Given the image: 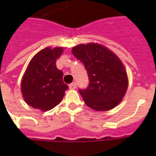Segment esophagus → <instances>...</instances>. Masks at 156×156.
<instances>
[{
	"mask_svg": "<svg viewBox=\"0 0 156 156\" xmlns=\"http://www.w3.org/2000/svg\"><path fill=\"white\" fill-rule=\"evenodd\" d=\"M76 88H77V85H76L75 83H73L71 84H69V88L70 89H75Z\"/></svg>",
	"mask_w": 156,
	"mask_h": 156,
	"instance_id": "1",
	"label": "esophagus"
}]
</instances>
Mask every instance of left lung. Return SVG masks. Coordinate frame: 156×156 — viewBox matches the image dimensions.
<instances>
[{
  "label": "left lung",
  "mask_w": 156,
  "mask_h": 156,
  "mask_svg": "<svg viewBox=\"0 0 156 156\" xmlns=\"http://www.w3.org/2000/svg\"><path fill=\"white\" fill-rule=\"evenodd\" d=\"M72 53L88 72L89 85L79 90L86 105L97 111L115 108L129 85L127 72L120 58L110 49L95 42L77 45L72 48Z\"/></svg>",
  "instance_id": "left-lung-1"
}]
</instances>
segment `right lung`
<instances>
[{"mask_svg": "<svg viewBox=\"0 0 156 156\" xmlns=\"http://www.w3.org/2000/svg\"><path fill=\"white\" fill-rule=\"evenodd\" d=\"M63 48L41 49L31 59L21 82L24 101L32 108L48 111L60 104L68 86L62 80L63 73L56 62Z\"/></svg>", "mask_w": 156, "mask_h": 156, "instance_id": "obj_1", "label": "right lung"}]
</instances>
